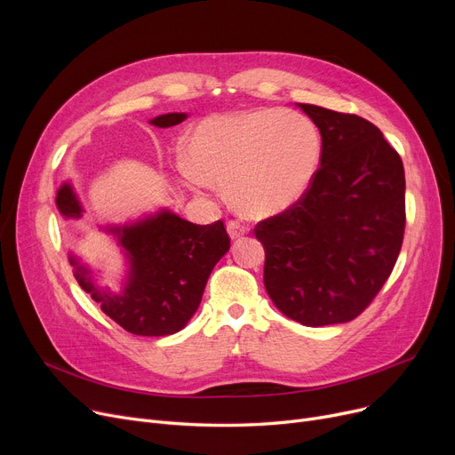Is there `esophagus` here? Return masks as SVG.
<instances>
[{
  "label": "esophagus",
  "mask_w": 455,
  "mask_h": 455,
  "mask_svg": "<svg viewBox=\"0 0 455 455\" xmlns=\"http://www.w3.org/2000/svg\"><path fill=\"white\" fill-rule=\"evenodd\" d=\"M227 230H228V235H230L232 239H237V237H241V235L249 234V227L241 225L239 221H230V223L227 225Z\"/></svg>",
  "instance_id": "1"
}]
</instances>
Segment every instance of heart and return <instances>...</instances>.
<instances>
[{
  "instance_id": "b5f03b06",
  "label": "heart",
  "mask_w": 455,
  "mask_h": 455,
  "mask_svg": "<svg viewBox=\"0 0 455 455\" xmlns=\"http://www.w3.org/2000/svg\"><path fill=\"white\" fill-rule=\"evenodd\" d=\"M320 156V132L309 116L256 109L203 118L187 139L180 172L197 188L214 180L241 214L263 220L306 196Z\"/></svg>"
}]
</instances>
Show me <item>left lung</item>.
Instances as JSON below:
<instances>
[{"instance_id": "1", "label": "left lung", "mask_w": 455, "mask_h": 455, "mask_svg": "<svg viewBox=\"0 0 455 455\" xmlns=\"http://www.w3.org/2000/svg\"><path fill=\"white\" fill-rule=\"evenodd\" d=\"M322 135L306 196L256 225L263 283L275 306L307 327L356 318L395 265L404 235V166L370 120L298 104Z\"/></svg>"}]
</instances>
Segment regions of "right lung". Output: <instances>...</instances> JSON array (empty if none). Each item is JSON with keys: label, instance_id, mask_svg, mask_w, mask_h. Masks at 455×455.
<instances>
[{"label": "right lung", "instance_id": "right-lung-1", "mask_svg": "<svg viewBox=\"0 0 455 455\" xmlns=\"http://www.w3.org/2000/svg\"><path fill=\"white\" fill-rule=\"evenodd\" d=\"M187 113H164L149 120L157 128L180 124ZM64 220H80L84 206L69 180L56 192ZM123 249L126 272L120 291L102 289L95 270L73 252L69 263L78 285L120 327L139 337H166L185 329L196 315L216 263L228 252L223 221L194 225L168 208L124 225H100Z\"/></svg>", "mask_w": 455, "mask_h": 455}]
</instances>
